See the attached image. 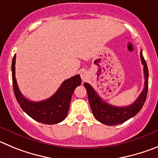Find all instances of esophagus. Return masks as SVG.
<instances>
[{"label":"esophagus","mask_w":158,"mask_h":158,"mask_svg":"<svg viewBox=\"0 0 158 158\" xmlns=\"http://www.w3.org/2000/svg\"><path fill=\"white\" fill-rule=\"evenodd\" d=\"M80 76H81V78H82V81H86L88 79V78H89V73H88L86 71L83 70L81 72Z\"/></svg>","instance_id":"34e87169"}]
</instances>
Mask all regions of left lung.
Listing matches in <instances>:
<instances>
[{"mask_svg": "<svg viewBox=\"0 0 158 158\" xmlns=\"http://www.w3.org/2000/svg\"><path fill=\"white\" fill-rule=\"evenodd\" d=\"M140 57H141V61L143 65V71H144V88L140 95L138 97V98L135 101L134 103H132L130 106H124V107L111 106L101 98L90 85L86 82L83 84L87 92L88 100L91 108L92 113L94 117L99 122L104 124L109 125V126L120 124L135 116L141 110L145 103L146 96H147V92H148L149 72L142 51L140 52Z\"/></svg>", "mask_w": 158, "mask_h": 158, "instance_id": "obj_1", "label": "left lung"}]
</instances>
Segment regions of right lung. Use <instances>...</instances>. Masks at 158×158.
Wrapping results in <instances>:
<instances>
[{"label":"right lung","mask_w":158,"mask_h":158,"mask_svg":"<svg viewBox=\"0 0 158 158\" xmlns=\"http://www.w3.org/2000/svg\"><path fill=\"white\" fill-rule=\"evenodd\" d=\"M15 54L12 59V85L15 98L21 109L32 119L45 124H55L63 121L69 113L71 99L76 87L81 84L79 75L64 81L57 91L46 100L31 102L27 99L19 91L15 72Z\"/></svg>","instance_id":"1"}]
</instances>
